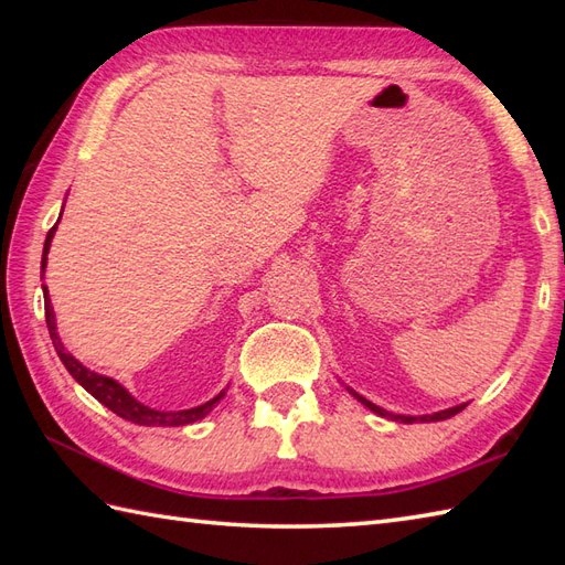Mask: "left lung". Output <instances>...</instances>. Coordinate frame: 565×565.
<instances>
[{
	"instance_id": "1",
	"label": "left lung",
	"mask_w": 565,
	"mask_h": 565,
	"mask_svg": "<svg viewBox=\"0 0 565 565\" xmlns=\"http://www.w3.org/2000/svg\"><path fill=\"white\" fill-rule=\"evenodd\" d=\"M359 401H362L369 411H374L376 415H383V417H391V419H398V423H437V419H447V417H451V415H456V413H461L463 407H466V403H461V405H456V407H449V411H441V413H435V415H423V417H411V415H391V413H386L383 411V407H379V405H374V403H369L366 398H362V395H356Z\"/></svg>"
}]
</instances>
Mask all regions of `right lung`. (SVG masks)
<instances>
[{
  "label": "right lung",
  "mask_w": 565,
  "mask_h": 565,
  "mask_svg": "<svg viewBox=\"0 0 565 565\" xmlns=\"http://www.w3.org/2000/svg\"><path fill=\"white\" fill-rule=\"evenodd\" d=\"M55 233V225L47 231L45 237V247H43V259H41V271L45 274V262H47V249H51V239ZM41 274V276H43ZM43 298H45V322H47V332H51V340L55 352L60 356V362L65 364V369L72 374L79 386L84 391H89L94 398H97L102 405L109 407L111 413H116L118 417L128 419V423H136V425H146V427H179V425H189V423H196V419L206 417L213 405L218 403L225 391L215 395L213 401L203 403L199 407H189V411H174V413H164V411H152V407L138 403L134 395H130L121 383L109 379V376H102V374H94L87 366H82L75 356L65 352L63 342L57 338V330H55V313H53V306H51V296H47V289L43 286Z\"/></svg>",
  "instance_id": "obj_1"
}]
</instances>
